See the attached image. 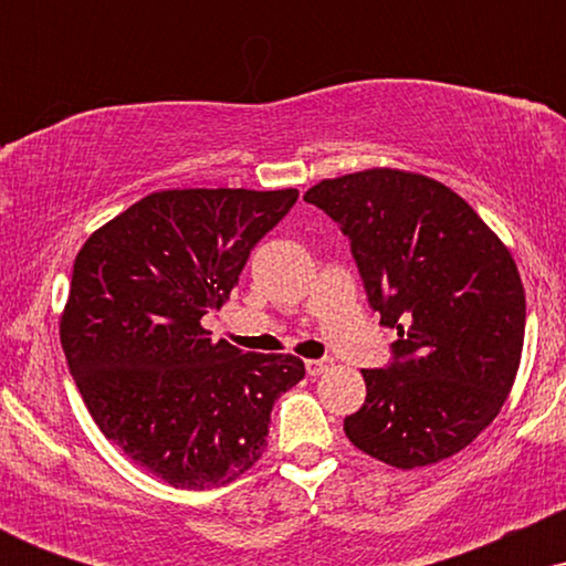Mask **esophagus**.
<instances>
[{"label":"esophagus","mask_w":566,"mask_h":566,"mask_svg":"<svg viewBox=\"0 0 566 566\" xmlns=\"http://www.w3.org/2000/svg\"><path fill=\"white\" fill-rule=\"evenodd\" d=\"M327 367H329L327 359H308V361H305V373H308L311 378H316V375H322Z\"/></svg>","instance_id":"34e87169"}]
</instances>
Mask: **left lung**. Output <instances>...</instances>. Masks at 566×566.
Listing matches in <instances>:
<instances>
[{"label": "left lung", "mask_w": 566, "mask_h": 566, "mask_svg": "<svg viewBox=\"0 0 566 566\" xmlns=\"http://www.w3.org/2000/svg\"><path fill=\"white\" fill-rule=\"evenodd\" d=\"M350 239L367 301L394 327V361L361 369L350 444L394 469L465 450L509 399L524 287L509 247L463 197L420 172L373 167L305 191Z\"/></svg>", "instance_id": "obj_1"}]
</instances>
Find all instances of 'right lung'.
<instances>
[{"label": "right lung", "instance_id": "1", "mask_svg": "<svg viewBox=\"0 0 566 566\" xmlns=\"http://www.w3.org/2000/svg\"><path fill=\"white\" fill-rule=\"evenodd\" d=\"M295 201V188L157 191L76 255L61 316L76 388L103 437L178 490H212L252 469L271 407L303 380L297 356L242 354L201 327Z\"/></svg>", "mask_w": 566, "mask_h": 566}]
</instances>
